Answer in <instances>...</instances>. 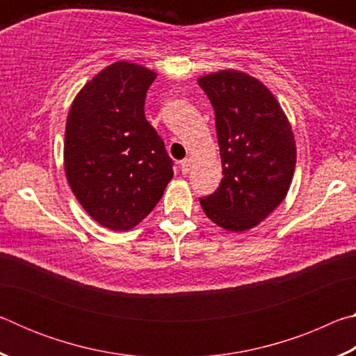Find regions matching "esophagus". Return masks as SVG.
<instances>
[{"mask_svg": "<svg viewBox=\"0 0 356 356\" xmlns=\"http://www.w3.org/2000/svg\"><path fill=\"white\" fill-rule=\"evenodd\" d=\"M191 166H193V159L188 156V159L182 160V163H180V170H182L184 174H188L191 171Z\"/></svg>", "mask_w": 356, "mask_h": 356, "instance_id": "1", "label": "esophagus"}]
</instances>
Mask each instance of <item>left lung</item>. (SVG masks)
Listing matches in <instances>:
<instances>
[{"label":"left lung","mask_w":356,"mask_h":356,"mask_svg":"<svg viewBox=\"0 0 356 356\" xmlns=\"http://www.w3.org/2000/svg\"><path fill=\"white\" fill-rule=\"evenodd\" d=\"M197 84L215 110L225 174L201 207L226 231H248L287 196L297 163L292 125L272 91L242 70L213 72Z\"/></svg>","instance_id":"left-lung-1"}]
</instances>
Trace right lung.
Here are the masks:
<instances>
[{
	"label": "right lung",
	"instance_id": "obj_1",
	"mask_svg": "<svg viewBox=\"0 0 356 356\" xmlns=\"http://www.w3.org/2000/svg\"><path fill=\"white\" fill-rule=\"evenodd\" d=\"M156 72L118 61L76 94L65 122V177L81 207L111 231L152 212L172 179L163 140L144 116Z\"/></svg>",
	"mask_w": 356,
	"mask_h": 356
}]
</instances>
